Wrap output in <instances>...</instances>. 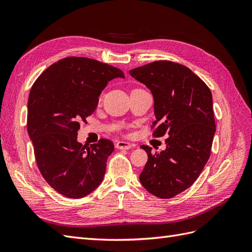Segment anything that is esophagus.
I'll list each match as a JSON object with an SVG mask.
<instances>
[{
	"mask_svg": "<svg viewBox=\"0 0 252 252\" xmlns=\"http://www.w3.org/2000/svg\"><path fill=\"white\" fill-rule=\"evenodd\" d=\"M116 146H117L118 149H125V150H128V149H130V148L132 147V145H131L130 143H128V142L120 141V142L117 143Z\"/></svg>",
	"mask_w": 252,
	"mask_h": 252,
	"instance_id": "obj_1",
	"label": "esophagus"
}]
</instances>
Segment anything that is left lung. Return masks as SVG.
<instances>
[{
	"label": "left lung",
	"instance_id": "left-lung-1",
	"mask_svg": "<svg viewBox=\"0 0 252 252\" xmlns=\"http://www.w3.org/2000/svg\"><path fill=\"white\" fill-rule=\"evenodd\" d=\"M154 95V136L165 134L166 149L148 159L141 184L161 199H170L191 186L207 163L216 132L212 94L206 84L184 65L157 61L129 71Z\"/></svg>",
	"mask_w": 252,
	"mask_h": 252
}]
</instances>
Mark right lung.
<instances>
[{
    "label": "right lung",
    "instance_id": "add662e5",
    "mask_svg": "<svg viewBox=\"0 0 252 252\" xmlns=\"http://www.w3.org/2000/svg\"><path fill=\"white\" fill-rule=\"evenodd\" d=\"M125 78L121 69L98 61L69 57L43 71L28 97L27 131L43 178L71 199L101 184L113 143L101 139L87 147L78 142L81 121L95 110L109 81Z\"/></svg>",
    "mask_w": 252,
    "mask_h": 252
}]
</instances>
